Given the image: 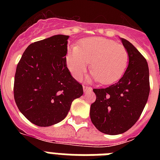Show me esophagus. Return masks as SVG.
Here are the masks:
<instances>
[{"label": "esophagus", "mask_w": 160, "mask_h": 160, "mask_svg": "<svg viewBox=\"0 0 160 160\" xmlns=\"http://www.w3.org/2000/svg\"><path fill=\"white\" fill-rule=\"evenodd\" d=\"M92 89L90 88V87H87V86H83V91H84V93H87L88 92V91H90V90H91Z\"/></svg>", "instance_id": "34e87169"}]
</instances>
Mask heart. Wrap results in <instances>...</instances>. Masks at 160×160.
<instances>
[{"label":"heart","instance_id":"1","mask_svg":"<svg viewBox=\"0 0 160 160\" xmlns=\"http://www.w3.org/2000/svg\"><path fill=\"white\" fill-rule=\"evenodd\" d=\"M66 66L76 79H80L90 66L88 81L108 85L123 75L128 64V53L123 46L105 38H85L79 46H71L66 56Z\"/></svg>","mask_w":160,"mask_h":160}]
</instances>
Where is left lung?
<instances>
[{"mask_svg": "<svg viewBox=\"0 0 160 160\" xmlns=\"http://www.w3.org/2000/svg\"><path fill=\"white\" fill-rule=\"evenodd\" d=\"M129 58L128 66L118 82L104 89H94L96 100L90 106V119L107 135H120L140 117L150 92L149 69L146 59L132 44L120 38Z\"/></svg>", "mask_w": 160, "mask_h": 160, "instance_id": "obj_1", "label": "left lung"}]
</instances>
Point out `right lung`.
<instances>
[{
  "label": "right lung",
  "instance_id": "add662e5",
  "mask_svg": "<svg viewBox=\"0 0 160 160\" xmlns=\"http://www.w3.org/2000/svg\"><path fill=\"white\" fill-rule=\"evenodd\" d=\"M68 39L58 34L30 44L17 66L14 99L24 116L39 127L62 121L83 94L66 66Z\"/></svg>",
  "mask_w": 160,
  "mask_h": 160
}]
</instances>
